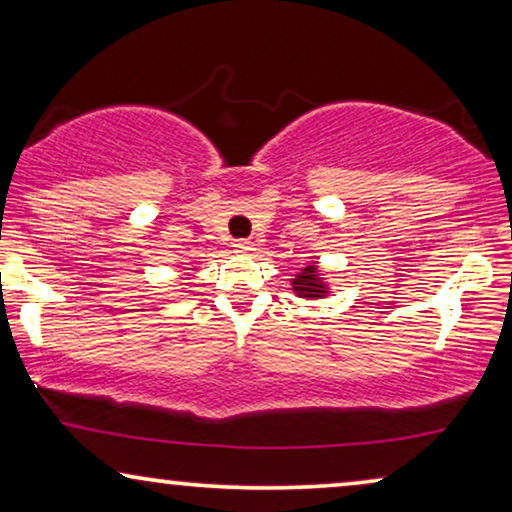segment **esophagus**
I'll list each match as a JSON object with an SVG mask.
<instances>
[{
    "label": "esophagus",
    "mask_w": 512,
    "mask_h": 512,
    "mask_svg": "<svg viewBox=\"0 0 512 512\" xmlns=\"http://www.w3.org/2000/svg\"><path fill=\"white\" fill-rule=\"evenodd\" d=\"M233 247L237 254H251V251H254V244H251L249 240H237Z\"/></svg>",
    "instance_id": "1"
}]
</instances>
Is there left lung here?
Segmentation results:
<instances>
[{
  "label": "left lung",
  "instance_id": "1",
  "mask_svg": "<svg viewBox=\"0 0 512 512\" xmlns=\"http://www.w3.org/2000/svg\"><path fill=\"white\" fill-rule=\"evenodd\" d=\"M291 289L298 298H307V300L331 296V289H328L324 272H321L317 263H307L303 270H298V275H293L291 279Z\"/></svg>",
  "mask_w": 512,
  "mask_h": 512
}]
</instances>
